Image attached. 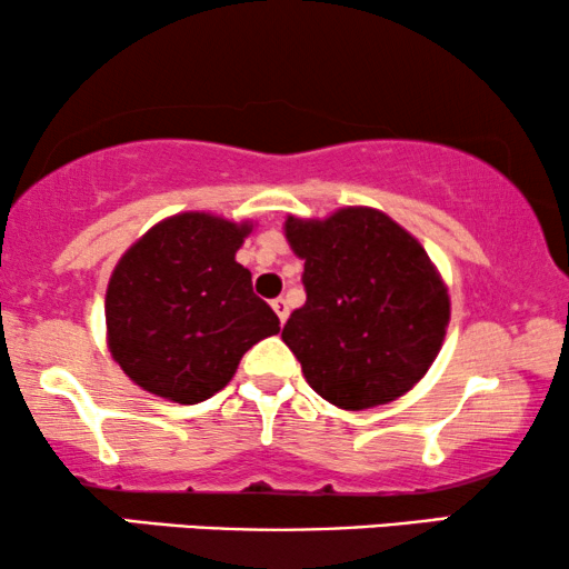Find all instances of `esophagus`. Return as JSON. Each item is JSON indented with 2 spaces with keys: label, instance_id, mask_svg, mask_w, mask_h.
Wrapping results in <instances>:
<instances>
[{
  "label": "esophagus",
  "instance_id": "1",
  "mask_svg": "<svg viewBox=\"0 0 569 569\" xmlns=\"http://www.w3.org/2000/svg\"><path fill=\"white\" fill-rule=\"evenodd\" d=\"M271 308H274V313L279 316V321H287V313H290V308H287V300L284 298H274L271 300Z\"/></svg>",
  "mask_w": 569,
  "mask_h": 569
}]
</instances>
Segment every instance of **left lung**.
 Instances as JSON below:
<instances>
[{
  "instance_id": "1",
  "label": "left lung",
  "mask_w": 569,
  "mask_h": 569,
  "mask_svg": "<svg viewBox=\"0 0 569 569\" xmlns=\"http://www.w3.org/2000/svg\"><path fill=\"white\" fill-rule=\"evenodd\" d=\"M306 267V306L282 329L306 381L345 410L392 402L429 371L449 295L423 246L376 209L284 221Z\"/></svg>"
}]
</instances>
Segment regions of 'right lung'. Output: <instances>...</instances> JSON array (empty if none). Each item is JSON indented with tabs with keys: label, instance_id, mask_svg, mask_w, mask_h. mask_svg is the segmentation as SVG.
Returning a JSON list of instances; mask_svg holds the SVG:
<instances>
[{
	"label": "right lung",
	"instance_id": "add662e5",
	"mask_svg": "<svg viewBox=\"0 0 569 569\" xmlns=\"http://www.w3.org/2000/svg\"><path fill=\"white\" fill-rule=\"evenodd\" d=\"M250 224L177 213L120 258L107 290L109 350L146 392L180 405L227 387L279 319L234 261Z\"/></svg>",
	"mask_w": 569,
	"mask_h": 569
}]
</instances>
